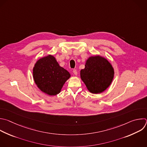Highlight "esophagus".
<instances>
[{"mask_svg": "<svg viewBox=\"0 0 147 147\" xmlns=\"http://www.w3.org/2000/svg\"><path fill=\"white\" fill-rule=\"evenodd\" d=\"M73 74H74L75 76H77V70L74 69V70H73Z\"/></svg>", "mask_w": 147, "mask_h": 147, "instance_id": "34e87169", "label": "esophagus"}]
</instances>
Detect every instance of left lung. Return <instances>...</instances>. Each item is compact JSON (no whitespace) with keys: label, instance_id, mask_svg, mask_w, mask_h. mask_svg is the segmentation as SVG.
Masks as SVG:
<instances>
[{"label":"left lung","instance_id":"obj_1","mask_svg":"<svg viewBox=\"0 0 147 147\" xmlns=\"http://www.w3.org/2000/svg\"><path fill=\"white\" fill-rule=\"evenodd\" d=\"M114 74L111 63L99 55L89 57L80 76L88 90L94 94L104 92L111 84Z\"/></svg>","mask_w":147,"mask_h":147}]
</instances>
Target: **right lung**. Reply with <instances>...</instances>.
I'll return each mask as SVG.
<instances>
[{"label": "right lung", "mask_w": 147, "mask_h": 147, "mask_svg": "<svg viewBox=\"0 0 147 147\" xmlns=\"http://www.w3.org/2000/svg\"><path fill=\"white\" fill-rule=\"evenodd\" d=\"M34 81L42 92L50 96L59 93L70 74L61 67L55 58L51 55L38 59L33 69Z\"/></svg>", "instance_id": "add662e5"}]
</instances>
